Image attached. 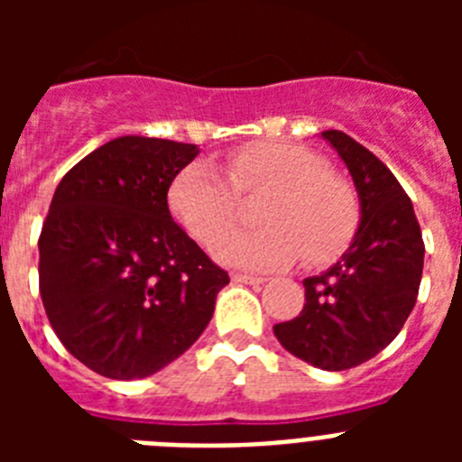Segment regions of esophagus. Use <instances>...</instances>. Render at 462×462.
I'll list each match as a JSON object with an SVG mask.
<instances>
[{"instance_id": "obj_1", "label": "esophagus", "mask_w": 462, "mask_h": 462, "mask_svg": "<svg viewBox=\"0 0 462 462\" xmlns=\"http://www.w3.org/2000/svg\"><path fill=\"white\" fill-rule=\"evenodd\" d=\"M231 280L234 282H245V284H263V277H256V275H247V273H234L231 275Z\"/></svg>"}]
</instances>
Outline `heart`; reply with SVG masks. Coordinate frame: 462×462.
Segmentation results:
<instances>
[{
	"instance_id": "b5f03b06",
	"label": "heart",
	"mask_w": 462,
	"mask_h": 462,
	"mask_svg": "<svg viewBox=\"0 0 462 462\" xmlns=\"http://www.w3.org/2000/svg\"><path fill=\"white\" fill-rule=\"evenodd\" d=\"M264 191L259 229L226 232L238 195ZM175 219L224 263L280 271L300 256L324 266L346 250L361 222L354 185L328 169L324 154L289 141H252L224 157V173L210 162H191L169 187Z\"/></svg>"
}]
</instances>
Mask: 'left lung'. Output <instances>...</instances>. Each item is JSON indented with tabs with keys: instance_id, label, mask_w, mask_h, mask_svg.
I'll list each match as a JSON object with an SVG mask.
<instances>
[{
	"instance_id": "8db88e82",
	"label": "left lung",
	"mask_w": 462,
	"mask_h": 462,
	"mask_svg": "<svg viewBox=\"0 0 462 462\" xmlns=\"http://www.w3.org/2000/svg\"><path fill=\"white\" fill-rule=\"evenodd\" d=\"M361 199V224L336 266L303 280L305 308L273 326L293 356L324 370H349L377 356L400 333L419 296L423 238L410 196L382 159L328 129Z\"/></svg>"
}]
</instances>
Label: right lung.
<instances>
[{
    "instance_id": "1",
    "label": "right lung",
    "mask_w": 462,
    "mask_h": 462,
    "mask_svg": "<svg viewBox=\"0 0 462 462\" xmlns=\"http://www.w3.org/2000/svg\"><path fill=\"white\" fill-rule=\"evenodd\" d=\"M191 143L122 136L57 185L39 236V291L69 354L108 379H141L185 354L228 273L173 222L169 187Z\"/></svg>"
}]
</instances>
